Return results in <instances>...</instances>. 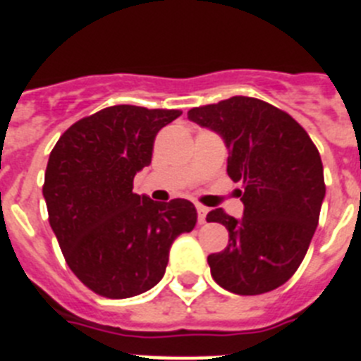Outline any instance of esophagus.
I'll return each mask as SVG.
<instances>
[{"label": "esophagus", "instance_id": "esophagus-1", "mask_svg": "<svg viewBox=\"0 0 361 361\" xmlns=\"http://www.w3.org/2000/svg\"><path fill=\"white\" fill-rule=\"evenodd\" d=\"M197 215H199V224H204L206 222V215H208V208L202 206V204H197Z\"/></svg>", "mask_w": 361, "mask_h": 361}]
</instances>
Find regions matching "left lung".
I'll use <instances>...</instances> for the list:
<instances>
[{"label": "left lung", "instance_id": "8db88e82", "mask_svg": "<svg viewBox=\"0 0 361 361\" xmlns=\"http://www.w3.org/2000/svg\"><path fill=\"white\" fill-rule=\"evenodd\" d=\"M193 123L215 130L229 149L228 175L242 183L244 216L208 213L229 233L208 257L212 276L235 295H262L288 282L304 260L325 197L320 153L302 126L273 104L245 95L191 108Z\"/></svg>", "mask_w": 361, "mask_h": 361}]
</instances>
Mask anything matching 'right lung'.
I'll list each match as a JSON object with an SVG mask.
<instances>
[{
    "mask_svg": "<svg viewBox=\"0 0 361 361\" xmlns=\"http://www.w3.org/2000/svg\"><path fill=\"white\" fill-rule=\"evenodd\" d=\"M180 114L103 108L73 123L50 152L43 184L50 228L73 275L95 295L130 298L157 286L173 240L195 228L190 200L161 204L132 191L159 130Z\"/></svg>",
    "mask_w": 361,
    "mask_h": 361,
    "instance_id": "right-lung-1",
    "label": "right lung"
}]
</instances>
